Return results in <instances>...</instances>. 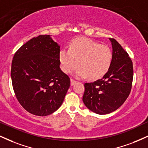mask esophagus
Instances as JSON below:
<instances>
[{
  "label": "esophagus",
  "instance_id": "34e87169",
  "mask_svg": "<svg viewBox=\"0 0 148 148\" xmlns=\"http://www.w3.org/2000/svg\"><path fill=\"white\" fill-rule=\"evenodd\" d=\"M76 82H76L75 80H74V79H71V86H73Z\"/></svg>",
  "mask_w": 148,
  "mask_h": 148
}]
</instances>
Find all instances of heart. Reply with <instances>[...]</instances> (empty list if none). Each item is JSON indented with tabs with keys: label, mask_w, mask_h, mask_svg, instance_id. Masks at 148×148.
Here are the masks:
<instances>
[{
	"label": "heart",
	"mask_w": 148,
	"mask_h": 148,
	"mask_svg": "<svg viewBox=\"0 0 148 148\" xmlns=\"http://www.w3.org/2000/svg\"><path fill=\"white\" fill-rule=\"evenodd\" d=\"M59 59L62 70L70 73L79 64L75 75L91 79L103 77L110 69L112 53L107 45H102L86 38L74 40L69 49H62L60 51Z\"/></svg>",
	"instance_id": "obj_1"
}]
</instances>
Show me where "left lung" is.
Segmentation results:
<instances>
[{
  "instance_id": "obj_1",
  "label": "left lung",
  "mask_w": 148,
  "mask_h": 148,
  "mask_svg": "<svg viewBox=\"0 0 148 148\" xmlns=\"http://www.w3.org/2000/svg\"><path fill=\"white\" fill-rule=\"evenodd\" d=\"M112 48V60L103 78L85 83L83 102L89 110L99 114L114 112L130 95L133 79L132 62L116 40L109 38Z\"/></svg>"
}]
</instances>
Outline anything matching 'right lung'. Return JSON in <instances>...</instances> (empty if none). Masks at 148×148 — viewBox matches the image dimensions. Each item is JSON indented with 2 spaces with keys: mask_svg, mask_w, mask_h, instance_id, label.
Here are the masks:
<instances>
[{
  "mask_svg": "<svg viewBox=\"0 0 148 148\" xmlns=\"http://www.w3.org/2000/svg\"><path fill=\"white\" fill-rule=\"evenodd\" d=\"M60 48L50 35H40L23 45L13 58L11 77L16 97L34 115L57 110L70 87V78L60 67Z\"/></svg>",
  "mask_w": 148,
  "mask_h": 148,
  "instance_id": "1",
  "label": "right lung"
}]
</instances>
